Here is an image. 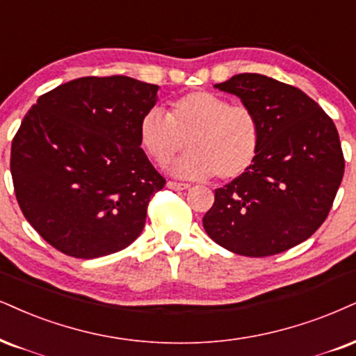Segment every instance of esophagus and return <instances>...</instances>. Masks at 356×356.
Segmentation results:
<instances>
[{
	"instance_id": "esophagus-1",
	"label": "esophagus",
	"mask_w": 356,
	"mask_h": 356,
	"mask_svg": "<svg viewBox=\"0 0 356 356\" xmlns=\"http://www.w3.org/2000/svg\"><path fill=\"white\" fill-rule=\"evenodd\" d=\"M166 186H168L170 190H175V191L190 190V185H185V183H177V181H168L166 183Z\"/></svg>"
}]
</instances>
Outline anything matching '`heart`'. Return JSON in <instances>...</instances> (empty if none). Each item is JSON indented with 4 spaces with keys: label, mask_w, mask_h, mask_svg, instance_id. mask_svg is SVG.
Masks as SVG:
<instances>
[{
    "label": "heart",
    "mask_w": 356,
    "mask_h": 356,
    "mask_svg": "<svg viewBox=\"0 0 356 356\" xmlns=\"http://www.w3.org/2000/svg\"><path fill=\"white\" fill-rule=\"evenodd\" d=\"M147 155L166 165L185 147L190 152L171 166L177 177L221 181L236 179L251 168L261 147V120L254 108L208 90L188 92L170 104L168 113L152 107L138 124Z\"/></svg>",
    "instance_id": "heart-1"
}]
</instances>
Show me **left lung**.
<instances>
[{"instance_id": "1", "label": "left lung", "mask_w": 356, "mask_h": 356, "mask_svg": "<svg viewBox=\"0 0 356 356\" xmlns=\"http://www.w3.org/2000/svg\"><path fill=\"white\" fill-rule=\"evenodd\" d=\"M214 87L254 108L262 138L251 168L214 190L204 231L248 257L304 243L325 221L343 178L335 124L300 89L261 74H238Z\"/></svg>"}]
</instances>
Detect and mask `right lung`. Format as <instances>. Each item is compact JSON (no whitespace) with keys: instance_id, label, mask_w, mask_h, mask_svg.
Here are the masks:
<instances>
[{"instance_id":"right-lung-1","label":"right lung","mask_w":356,"mask_h":356,"mask_svg":"<svg viewBox=\"0 0 356 356\" xmlns=\"http://www.w3.org/2000/svg\"><path fill=\"white\" fill-rule=\"evenodd\" d=\"M158 86L81 77L41 95L11 143V177L29 225L57 251L94 259L138 238L165 178L140 148Z\"/></svg>"}]
</instances>
